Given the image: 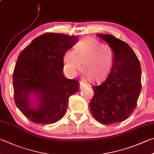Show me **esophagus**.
Segmentation results:
<instances>
[{
    "label": "esophagus",
    "mask_w": 154,
    "mask_h": 154,
    "mask_svg": "<svg viewBox=\"0 0 154 154\" xmlns=\"http://www.w3.org/2000/svg\"><path fill=\"white\" fill-rule=\"evenodd\" d=\"M85 87H86V85L85 83H83L82 82H80V84H79V89H82L83 88H84Z\"/></svg>",
    "instance_id": "1"
}]
</instances>
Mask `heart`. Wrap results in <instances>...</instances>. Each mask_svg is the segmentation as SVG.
<instances>
[{"label":"heart","mask_w":154,"mask_h":154,"mask_svg":"<svg viewBox=\"0 0 154 154\" xmlns=\"http://www.w3.org/2000/svg\"><path fill=\"white\" fill-rule=\"evenodd\" d=\"M113 60L111 48L90 37L82 39L74 50H66L63 55L64 66L69 75H77L83 62L85 77L91 82L104 79L110 71Z\"/></svg>","instance_id":"b5f03b06"}]
</instances>
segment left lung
I'll return each mask as SVG.
<instances>
[{
	"mask_svg": "<svg viewBox=\"0 0 154 154\" xmlns=\"http://www.w3.org/2000/svg\"><path fill=\"white\" fill-rule=\"evenodd\" d=\"M97 36L108 43L114 60L107 79L93 86L94 95L89 107L100 123H118L127 119L137 106L141 89L140 63L125 42L112 35L98 33Z\"/></svg>",
	"mask_w": 154,
	"mask_h": 154,
	"instance_id": "obj_1",
	"label": "left lung"
}]
</instances>
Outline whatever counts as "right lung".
Masks as SVG:
<instances>
[{"label": "right lung", "instance_id": "1", "mask_svg": "<svg viewBox=\"0 0 154 154\" xmlns=\"http://www.w3.org/2000/svg\"><path fill=\"white\" fill-rule=\"evenodd\" d=\"M77 36L48 33L22 50L13 76L14 100L24 116L38 124L57 122L65 116L79 82L63 74V55L77 42Z\"/></svg>", "mask_w": 154, "mask_h": 154}]
</instances>
